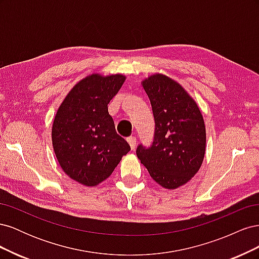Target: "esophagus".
<instances>
[{"label": "esophagus", "mask_w": 259, "mask_h": 259, "mask_svg": "<svg viewBox=\"0 0 259 259\" xmlns=\"http://www.w3.org/2000/svg\"><path fill=\"white\" fill-rule=\"evenodd\" d=\"M127 143L130 144V146H131V149H132V150H135V148H136V144H137L136 137H128V138H127Z\"/></svg>", "instance_id": "34e87169"}]
</instances>
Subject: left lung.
<instances>
[{
	"instance_id": "8db88e82",
	"label": "left lung",
	"mask_w": 259,
	"mask_h": 259,
	"mask_svg": "<svg viewBox=\"0 0 259 259\" xmlns=\"http://www.w3.org/2000/svg\"><path fill=\"white\" fill-rule=\"evenodd\" d=\"M155 122L150 148L136 154L155 183L165 189L184 186L198 173L206 148V132L195 100L171 77L153 73L142 81Z\"/></svg>"
}]
</instances>
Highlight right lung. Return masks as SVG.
Masks as SVG:
<instances>
[{"mask_svg": "<svg viewBox=\"0 0 259 259\" xmlns=\"http://www.w3.org/2000/svg\"><path fill=\"white\" fill-rule=\"evenodd\" d=\"M126 76L92 73L83 77L62 100L52 127V143L60 167L75 182L96 187L131 150L116 134L108 104Z\"/></svg>", "mask_w": 259, "mask_h": 259, "instance_id": "right-lung-1", "label": "right lung"}]
</instances>
